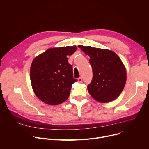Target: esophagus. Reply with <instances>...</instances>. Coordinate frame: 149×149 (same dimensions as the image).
I'll return each mask as SVG.
<instances>
[{
	"instance_id": "34e87169",
	"label": "esophagus",
	"mask_w": 149,
	"mask_h": 149,
	"mask_svg": "<svg viewBox=\"0 0 149 149\" xmlns=\"http://www.w3.org/2000/svg\"><path fill=\"white\" fill-rule=\"evenodd\" d=\"M78 81L79 83H81L82 82V78L81 77H79V79H78Z\"/></svg>"
}]
</instances>
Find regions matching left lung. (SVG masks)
I'll return each mask as SVG.
<instances>
[{
  "label": "left lung",
  "mask_w": 149,
  "mask_h": 149,
  "mask_svg": "<svg viewBox=\"0 0 149 149\" xmlns=\"http://www.w3.org/2000/svg\"><path fill=\"white\" fill-rule=\"evenodd\" d=\"M90 57L93 77L88 89L101 103L114 100L123 91L126 81V70L118 55L112 51L79 45Z\"/></svg>",
  "instance_id": "8db88e82"
}]
</instances>
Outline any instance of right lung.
<instances>
[{"label": "right lung", "mask_w": 149, "mask_h": 149, "mask_svg": "<svg viewBox=\"0 0 149 149\" xmlns=\"http://www.w3.org/2000/svg\"><path fill=\"white\" fill-rule=\"evenodd\" d=\"M76 49L75 46L48 49L33 60L31 82L36 96L44 103L57 105L68 98L72 84L77 79L73 77L67 56Z\"/></svg>", "instance_id": "right-lung-1"}]
</instances>
